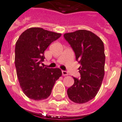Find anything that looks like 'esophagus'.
Returning <instances> with one entry per match:
<instances>
[{
	"label": "esophagus",
	"instance_id": "1",
	"mask_svg": "<svg viewBox=\"0 0 122 122\" xmlns=\"http://www.w3.org/2000/svg\"><path fill=\"white\" fill-rule=\"evenodd\" d=\"M62 75L65 76H67L68 75V72L66 71H65V70H62Z\"/></svg>",
	"mask_w": 122,
	"mask_h": 122
}]
</instances>
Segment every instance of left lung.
<instances>
[{
    "label": "left lung",
    "instance_id": "8db88e82",
    "mask_svg": "<svg viewBox=\"0 0 122 122\" xmlns=\"http://www.w3.org/2000/svg\"><path fill=\"white\" fill-rule=\"evenodd\" d=\"M64 37L81 65V77H74V83L67 90L68 98L76 103L88 102L96 96L104 77V45L99 37L85 30L65 33Z\"/></svg>",
    "mask_w": 122,
    "mask_h": 122
}]
</instances>
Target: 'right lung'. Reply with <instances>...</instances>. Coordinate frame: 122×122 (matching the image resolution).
I'll return each instance as SVG.
<instances>
[{
    "label": "right lung",
    "instance_id": "right-lung-1",
    "mask_svg": "<svg viewBox=\"0 0 122 122\" xmlns=\"http://www.w3.org/2000/svg\"><path fill=\"white\" fill-rule=\"evenodd\" d=\"M61 36L41 28H30L16 42L15 65L18 79L24 94L31 100L49 97L54 84L62 75L59 68L41 66L46 49Z\"/></svg>",
    "mask_w": 122,
    "mask_h": 122
}]
</instances>
